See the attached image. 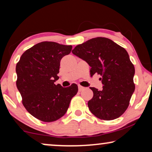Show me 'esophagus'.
<instances>
[{
  "mask_svg": "<svg viewBox=\"0 0 152 152\" xmlns=\"http://www.w3.org/2000/svg\"><path fill=\"white\" fill-rule=\"evenodd\" d=\"M84 88H85L84 87L80 86V85H79V86H78V90H79V91H82L84 90Z\"/></svg>",
  "mask_w": 152,
  "mask_h": 152,
  "instance_id": "1",
  "label": "esophagus"
}]
</instances>
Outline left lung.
Returning <instances> with one entry per match:
<instances>
[{
    "label": "left lung",
    "mask_w": 152,
    "mask_h": 152,
    "mask_svg": "<svg viewBox=\"0 0 152 152\" xmlns=\"http://www.w3.org/2000/svg\"><path fill=\"white\" fill-rule=\"evenodd\" d=\"M72 53L88 64L91 76L102 77V90L90 88L93 92L88 102L91 113L104 120L121 116L135 90V68L126 50L111 39L96 37L77 45Z\"/></svg>",
    "instance_id": "1"
}]
</instances>
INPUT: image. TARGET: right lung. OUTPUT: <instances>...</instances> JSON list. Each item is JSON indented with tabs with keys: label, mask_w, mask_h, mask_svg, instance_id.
<instances>
[{
	"label": "right lung",
	"mask_w": 152,
	"mask_h": 152,
	"mask_svg": "<svg viewBox=\"0 0 152 152\" xmlns=\"http://www.w3.org/2000/svg\"><path fill=\"white\" fill-rule=\"evenodd\" d=\"M72 45L43 41L23 53L16 64V86L22 103L32 116L41 121H56L66 113L77 94L75 84L67 88L55 84L59 80L60 61L70 53Z\"/></svg>",
	"instance_id": "obj_1"
}]
</instances>
